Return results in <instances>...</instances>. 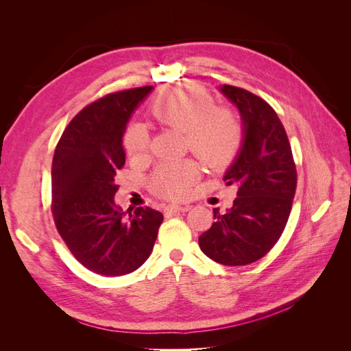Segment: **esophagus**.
<instances>
[{
  "mask_svg": "<svg viewBox=\"0 0 351 351\" xmlns=\"http://www.w3.org/2000/svg\"><path fill=\"white\" fill-rule=\"evenodd\" d=\"M190 209L189 205H168L164 212L167 217H171L174 214H180V212H187Z\"/></svg>",
  "mask_w": 351,
  "mask_h": 351,
  "instance_id": "1",
  "label": "esophagus"
}]
</instances>
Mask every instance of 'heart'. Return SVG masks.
I'll list each match as a JSON object with an SVG mask.
<instances>
[{"mask_svg":"<svg viewBox=\"0 0 351 351\" xmlns=\"http://www.w3.org/2000/svg\"><path fill=\"white\" fill-rule=\"evenodd\" d=\"M149 112L159 124L184 132L186 146L212 169L228 167L244 142V125L231 108L214 105V99L196 86H174L158 95ZM123 143L132 158H142L149 149V136L141 124L125 129ZM199 176L190 161L161 162L151 176L149 187L164 199H183Z\"/></svg>","mask_w":351,"mask_h":351,"instance_id":"heart-1","label":"heart"}]
</instances>
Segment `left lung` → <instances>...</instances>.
<instances>
[{
    "label": "left lung",
    "mask_w": 351,
    "mask_h": 351,
    "mask_svg": "<svg viewBox=\"0 0 351 351\" xmlns=\"http://www.w3.org/2000/svg\"><path fill=\"white\" fill-rule=\"evenodd\" d=\"M236 104L244 125V142L224 182L237 187L231 209L219 214L199 237L208 258L228 267L263 258L277 243L289 221L297 187L291 146L277 112L256 95L224 84L219 88Z\"/></svg>",
    "instance_id": "left-lung-1"
}]
</instances>
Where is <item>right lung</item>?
Listing matches in <instances>:
<instances>
[{"label":"right lung","mask_w":351,"mask_h":351,"mask_svg":"<svg viewBox=\"0 0 351 351\" xmlns=\"http://www.w3.org/2000/svg\"><path fill=\"white\" fill-rule=\"evenodd\" d=\"M152 89L114 92L86 105L62 132L52 159L56 227L73 256L105 277L142 267L164 219L149 206L125 214L114 202L115 176L125 164V124Z\"/></svg>","instance_id":"1"}]
</instances>
